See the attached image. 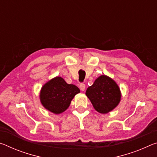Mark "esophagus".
<instances>
[{
	"mask_svg": "<svg viewBox=\"0 0 157 157\" xmlns=\"http://www.w3.org/2000/svg\"><path fill=\"white\" fill-rule=\"evenodd\" d=\"M79 89H80L81 91H84V89H85V84L84 83L79 84Z\"/></svg>",
	"mask_w": 157,
	"mask_h": 157,
	"instance_id": "obj_1",
	"label": "esophagus"
}]
</instances>
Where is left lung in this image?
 Wrapping results in <instances>:
<instances>
[{"mask_svg": "<svg viewBox=\"0 0 157 157\" xmlns=\"http://www.w3.org/2000/svg\"><path fill=\"white\" fill-rule=\"evenodd\" d=\"M86 95L98 113L106 114L118 105L121 99L120 90L115 82L108 76L101 75L93 85L89 86Z\"/></svg>", "mask_w": 157, "mask_h": 157, "instance_id": "obj_1", "label": "left lung"}]
</instances>
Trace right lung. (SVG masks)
Segmentation results:
<instances>
[{"label":"right lung","mask_w":157,"mask_h":157,"mask_svg":"<svg viewBox=\"0 0 157 157\" xmlns=\"http://www.w3.org/2000/svg\"><path fill=\"white\" fill-rule=\"evenodd\" d=\"M79 91L78 86L56 77L42 87L40 97L44 108L54 114H60L68 108L72 99Z\"/></svg>","instance_id":"right-lung-1"}]
</instances>
